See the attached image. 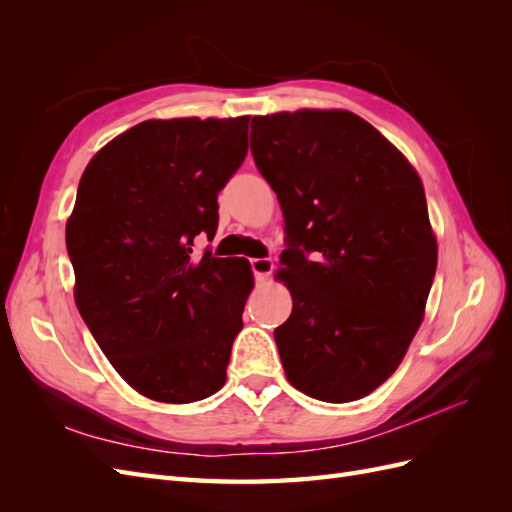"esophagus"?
<instances>
[{"mask_svg": "<svg viewBox=\"0 0 512 512\" xmlns=\"http://www.w3.org/2000/svg\"><path fill=\"white\" fill-rule=\"evenodd\" d=\"M250 267H252V273L256 277L258 284H265L269 273L273 271V260L271 258H252L250 260Z\"/></svg>", "mask_w": 512, "mask_h": 512, "instance_id": "1", "label": "esophagus"}]
</instances>
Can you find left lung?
Segmentation results:
<instances>
[{"label":"left lung","instance_id":"left-lung-1","mask_svg":"<svg viewBox=\"0 0 512 512\" xmlns=\"http://www.w3.org/2000/svg\"><path fill=\"white\" fill-rule=\"evenodd\" d=\"M250 143L286 222L292 314L273 333L286 378L320 401L361 399L423 322L438 265L423 183L350 111L254 117Z\"/></svg>","mask_w":512,"mask_h":512}]
</instances>
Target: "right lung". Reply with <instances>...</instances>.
I'll return each mask as SVG.
<instances>
[{"instance_id":"1","label":"right lung","mask_w":512,"mask_h":512,"mask_svg":"<svg viewBox=\"0 0 512 512\" xmlns=\"http://www.w3.org/2000/svg\"><path fill=\"white\" fill-rule=\"evenodd\" d=\"M237 119H149L102 147L66 224L74 301L106 359L134 391L192 404L226 382L254 288L245 258L192 245L218 230V194L247 153Z\"/></svg>"}]
</instances>
